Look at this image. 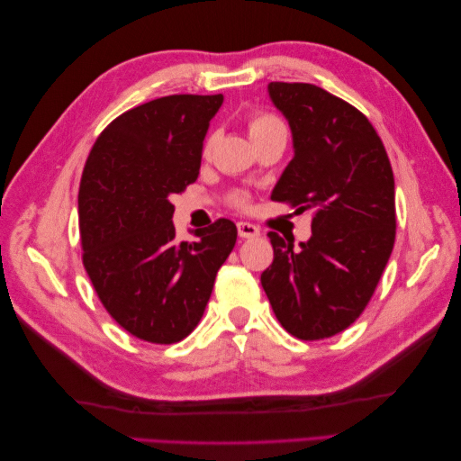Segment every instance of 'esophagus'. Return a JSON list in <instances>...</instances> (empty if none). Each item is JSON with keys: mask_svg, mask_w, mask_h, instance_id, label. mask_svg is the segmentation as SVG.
Masks as SVG:
<instances>
[{"mask_svg": "<svg viewBox=\"0 0 461 461\" xmlns=\"http://www.w3.org/2000/svg\"><path fill=\"white\" fill-rule=\"evenodd\" d=\"M238 233H240L241 240H253V238L259 236V228H258V225L249 223V221H240L238 223Z\"/></svg>", "mask_w": 461, "mask_h": 461, "instance_id": "1", "label": "esophagus"}]
</instances>
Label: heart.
<instances>
[{
	"mask_svg": "<svg viewBox=\"0 0 461 461\" xmlns=\"http://www.w3.org/2000/svg\"><path fill=\"white\" fill-rule=\"evenodd\" d=\"M249 136L251 140L256 139H263V136H271V134H287L285 124H283L281 119H277L276 114H269V113H259V114H253L249 119ZM212 144H213V136L205 144V152L212 150ZM238 203H246V195H238L236 198Z\"/></svg>",
	"mask_w": 461,
	"mask_h": 461,
	"instance_id": "1",
	"label": "heart"
}]
</instances>
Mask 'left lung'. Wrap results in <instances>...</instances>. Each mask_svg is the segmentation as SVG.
Listing matches in <instances>:
<instances>
[{"label":"left lung","instance_id":"8db88e82","mask_svg":"<svg viewBox=\"0 0 461 461\" xmlns=\"http://www.w3.org/2000/svg\"><path fill=\"white\" fill-rule=\"evenodd\" d=\"M267 93L293 136V160L271 200L315 215L299 249L267 233L273 263L261 285L293 337L327 339L360 317L393 253L394 174L380 136L355 106L309 83H269Z\"/></svg>","mask_w":461,"mask_h":461}]
</instances>
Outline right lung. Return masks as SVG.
Returning a JSON list of instances; mask_svg holds the SVG:
<instances>
[{
	"label": "right lung",
	"mask_w": 461,
	"mask_h": 461,
	"mask_svg": "<svg viewBox=\"0 0 461 461\" xmlns=\"http://www.w3.org/2000/svg\"><path fill=\"white\" fill-rule=\"evenodd\" d=\"M223 95H170L126 111L96 139L79 188L83 263L109 315L136 339L172 345L198 327L238 240L218 220L176 241L172 194L200 174Z\"/></svg>",
	"instance_id": "obj_1"
}]
</instances>
